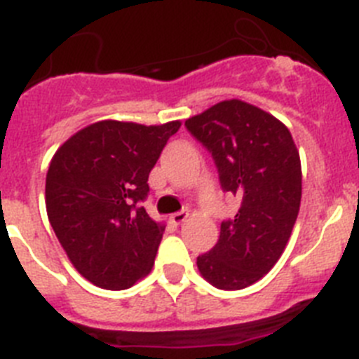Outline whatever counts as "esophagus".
<instances>
[{
  "label": "esophagus",
  "mask_w": 359,
  "mask_h": 359,
  "mask_svg": "<svg viewBox=\"0 0 359 359\" xmlns=\"http://www.w3.org/2000/svg\"><path fill=\"white\" fill-rule=\"evenodd\" d=\"M189 208H183L182 212H176V214L170 215V221H172L174 224H182L183 221H187V217H189Z\"/></svg>",
  "instance_id": "obj_1"
}]
</instances>
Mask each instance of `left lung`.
<instances>
[{
    "label": "left lung",
    "mask_w": 359,
    "mask_h": 359,
    "mask_svg": "<svg viewBox=\"0 0 359 359\" xmlns=\"http://www.w3.org/2000/svg\"><path fill=\"white\" fill-rule=\"evenodd\" d=\"M214 158L224 192L239 196L233 219L221 223L214 248L198 257L203 277L219 290H243L277 264L293 231L302 169L290 129L243 100H223L185 122Z\"/></svg>",
    "instance_id": "obj_1"
}]
</instances>
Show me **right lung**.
<instances>
[{
  "instance_id": "obj_1",
  "label": "right lung",
  "mask_w": 359,
  "mask_h": 359,
  "mask_svg": "<svg viewBox=\"0 0 359 359\" xmlns=\"http://www.w3.org/2000/svg\"><path fill=\"white\" fill-rule=\"evenodd\" d=\"M182 122L102 120L57 149L46 174V212L79 273L104 290H128L152 269L165 226L142 201L149 172Z\"/></svg>"
}]
</instances>
